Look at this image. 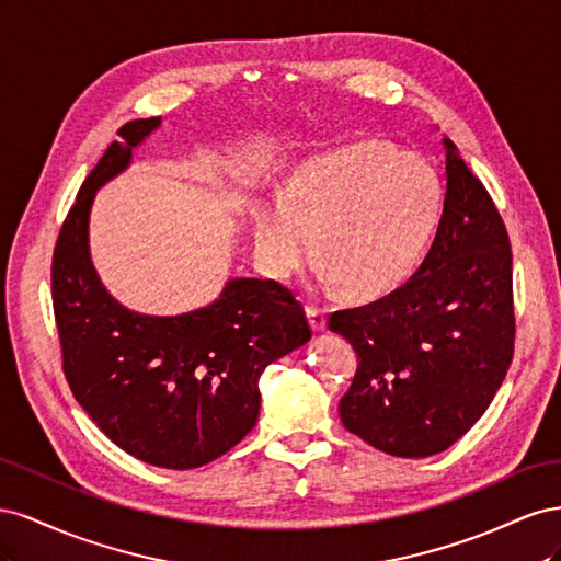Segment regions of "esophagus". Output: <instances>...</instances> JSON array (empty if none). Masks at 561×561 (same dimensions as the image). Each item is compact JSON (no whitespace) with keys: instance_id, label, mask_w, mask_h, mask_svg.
Here are the masks:
<instances>
[{"instance_id":"34e87169","label":"esophagus","mask_w":561,"mask_h":561,"mask_svg":"<svg viewBox=\"0 0 561 561\" xmlns=\"http://www.w3.org/2000/svg\"><path fill=\"white\" fill-rule=\"evenodd\" d=\"M307 316H309V322H311V328L316 332H320L322 328H325V311H322L320 307H313V304H309Z\"/></svg>"}]
</instances>
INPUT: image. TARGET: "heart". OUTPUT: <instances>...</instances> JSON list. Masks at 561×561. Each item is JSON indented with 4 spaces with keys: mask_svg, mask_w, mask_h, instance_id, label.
I'll list each match as a JSON object with an SVG mask.
<instances>
[{
    "mask_svg": "<svg viewBox=\"0 0 561 561\" xmlns=\"http://www.w3.org/2000/svg\"><path fill=\"white\" fill-rule=\"evenodd\" d=\"M439 213L443 184L426 159L360 142L304 161L280 198L257 208L254 262L271 278H293L311 262L318 233L325 280L379 295L421 260Z\"/></svg>",
    "mask_w": 561,
    "mask_h": 561,
    "instance_id": "b5f03b06",
    "label": "heart"
}]
</instances>
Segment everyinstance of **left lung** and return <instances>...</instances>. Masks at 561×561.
Here are the masks:
<instances>
[{
  "instance_id": "left-lung-1",
  "label": "left lung",
  "mask_w": 561,
  "mask_h": 561,
  "mask_svg": "<svg viewBox=\"0 0 561 561\" xmlns=\"http://www.w3.org/2000/svg\"><path fill=\"white\" fill-rule=\"evenodd\" d=\"M445 206L416 274L365 307L330 313L358 353L339 402L348 433L400 458L466 435L494 400L515 353L513 254L484 184L445 138Z\"/></svg>"
}]
</instances>
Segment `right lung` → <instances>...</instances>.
Instances as JSON below:
<instances>
[{"label": "right lung", "instance_id": "add662e5", "mask_svg": "<svg viewBox=\"0 0 561 561\" xmlns=\"http://www.w3.org/2000/svg\"><path fill=\"white\" fill-rule=\"evenodd\" d=\"M159 124V116L124 124L122 140L83 180L56 241L50 297L65 379L95 426L149 466L190 470L254 428L260 375L307 344L311 328L278 280L236 278L210 307L165 318L128 311L107 295L89 254L91 203Z\"/></svg>", "mask_w": 561, "mask_h": 561}]
</instances>
